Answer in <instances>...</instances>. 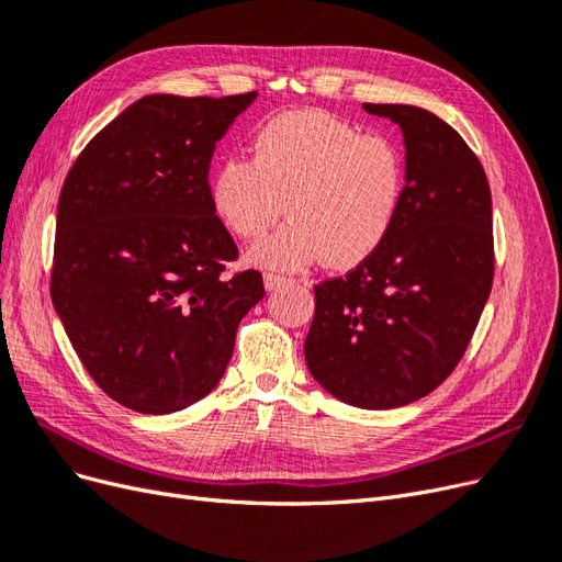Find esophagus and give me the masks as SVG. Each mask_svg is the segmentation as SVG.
<instances>
[{"label":"esophagus","instance_id":"1","mask_svg":"<svg viewBox=\"0 0 562 562\" xmlns=\"http://www.w3.org/2000/svg\"><path fill=\"white\" fill-rule=\"evenodd\" d=\"M285 283H288V279L281 277V274H271V271H267V274H265V288H267V291H277V288H281Z\"/></svg>","mask_w":562,"mask_h":562}]
</instances>
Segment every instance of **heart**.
<instances>
[{
	"label": "heart",
	"instance_id": "1",
	"mask_svg": "<svg viewBox=\"0 0 562 562\" xmlns=\"http://www.w3.org/2000/svg\"><path fill=\"white\" fill-rule=\"evenodd\" d=\"M405 157L382 133L361 135L323 110L283 112L255 131L248 157H227L209 182L213 213L239 239L260 236L250 262L297 271L314 262L351 269L394 232L405 196Z\"/></svg>",
	"mask_w": 562,
	"mask_h": 562
}]
</instances>
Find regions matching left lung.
<instances>
[{
    "label": "left lung",
    "mask_w": 562,
    "mask_h": 562,
    "mask_svg": "<svg viewBox=\"0 0 562 562\" xmlns=\"http://www.w3.org/2000/svg\"><path fill=\"white\" fill-rule=\"evenodd\" d=\"M363 110L403 133V206L375 255L314 285L304 359L335 398L389 411L431 394L471 342L495 274L492 196L479 157L443 119L415 105Z\"/></svg>",
    "instance_id": "left-lung-1"
}]
</instances>
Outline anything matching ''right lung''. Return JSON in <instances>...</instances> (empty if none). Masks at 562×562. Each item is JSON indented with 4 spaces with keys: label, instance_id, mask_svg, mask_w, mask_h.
<instances>
[{
    "label": "right lung",
    "instance_id": "1",
    "mask_svg": "<svg viewBox=\"0 0 562 562\" xmlns=\"http://www.w3.org/2000/svg\"><path fill=\"white\" fill-rule=\"evenodd\" d=\"M255 98L145 95L65 178L50 300L89 375L135 413L211 394L265 297L260 271L223 279L239 250L209 196L215 143Z\"/></svg>",
    "mask_w": 562,
    "mask_h": 562
}]
</instances>
